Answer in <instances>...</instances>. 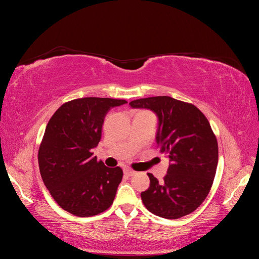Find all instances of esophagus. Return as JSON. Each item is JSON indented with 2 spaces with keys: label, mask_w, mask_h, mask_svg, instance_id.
Returning a JSON list of instances; mask_svg holds the SVG:
<instances>
[{
  "label": "esophagus",
  "mask_w": 259,
  "mask_h": 259,
  "mask_svg": "<svg viewBox=\"0 0 259 259\" xmlns=\"http://www.w3.org/2000/svg\"><path fill=\"white\" fill-rule=\"evenodd\" d=\"M135 173H136L135 170L130 169V168H125V169H124V174L126 175V176H128V177H131V176H133V175H135Z\"/></svg>",
  "instance_id": "esophagus-1"
}]
</instances>
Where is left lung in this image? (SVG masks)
<instances>
[{"mask_svg": "<svg viewBox=\"0 0 259 259\" xmlns=\"http://www.w3.org/2000/svg\"><path fill=\"white\" fill-rule=\"evenodd\" d=\"M130 106L158 115L155 139L170 162L162 183L148 173L150 186L142 192L144 205L166 219L192 213L207 197L218 163L217 139L206 116L194 105L169 96L140 98Z\"/></svg>", "mask_w": 259, "mask_h": 259, "instance_id": "1", "label": "left lung"}]
</instances>
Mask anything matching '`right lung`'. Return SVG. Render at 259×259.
<instances>
[{
  "instance_id": "add662e5",
  "label": "right lung",
  "mask_w": 259,
  "mask_h": 259,
  "mask_svg": "<svg viewBox=\"0 0 259 259\" xmlns=\"http://www.w3.org/2000/svg\"><path fill=\"white\" fill-rule=\"evenodd\" d=\"M124 99L85 97L60 106L48 123L38 149V167L53 199L68 213L90 217L111 206L123 170L94 156L105 116Z\"/></svg>"
}]
</instances>
